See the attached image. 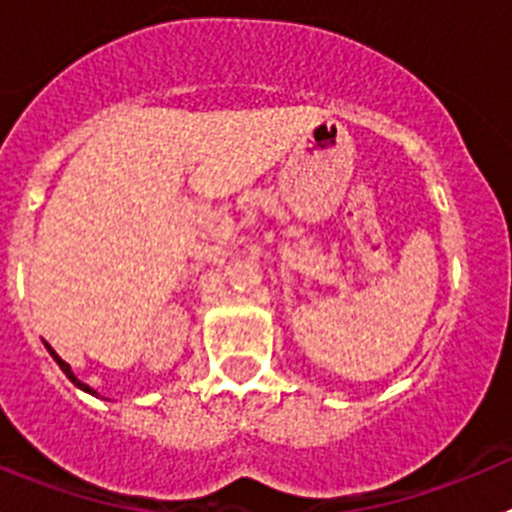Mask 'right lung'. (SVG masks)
Instances as JSON below:
<instances>
[{
    "instance_id": "add662e5",
    "label": "right lung",
    "mask_w": 512,
    "mask_h": 512,
    "mask_svg": "<svg viewBox=\"0 0 512 512\" xmlns=\"http://www.w3.org/2000/svg\"><path fill=\"white\" fill-rule=\"evenodd\" d=\"M45 348H48V354H51V356H53V361H56V364H58V366H61V372H63V374H66V377H69V379H71V382H74V384H76V387H79V390L89 392V395H97V392H94V390H92V387H89V384H84V382H81V379H76V377H74V372H71V366H69V364H66V361H63V359H61V356H58V354H56V351H53V348H51V346H48V343H45Z\"/></svg>"
}]
</instances>
